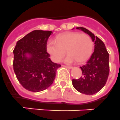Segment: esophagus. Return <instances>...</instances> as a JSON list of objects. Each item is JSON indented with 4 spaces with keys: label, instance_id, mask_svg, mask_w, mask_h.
<instances>
[{
    "label": "esophagus",
    "instance_id": "34e87169",
    "mask_svg": "<svg viewBox=\"0 0 120 120\" xmlns=\"http://www.w3.org/2000/svg\"><path fill=\"white\" fill-rule=\"evenodd\" d=\"M63 66H64V67H65V68H68V69H72V66H65V65H63Z\"/></svg>",
    "mask_w": 120,
    "mask_h": 120
}]
</instances>
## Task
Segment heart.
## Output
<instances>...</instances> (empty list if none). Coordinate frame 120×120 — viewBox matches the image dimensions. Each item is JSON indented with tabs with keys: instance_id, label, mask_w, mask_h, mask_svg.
I'll list each match as a JSON object with an SVG mask.
<instances>
[{
	"instance_id": "obj_1",
	"label": "heart",
	"mask_w": 120,
	"mask_h": 120,
	"mask_svg": "<svg viewBox=\"0 0 120 120\" xmlns=\"http://www.w3.org/2000/svg\"><path fill=\"white\" fill-rule=\"evenodd\" d=\"M68 52L62 62L72 63L85 62L92 54L93 41L91 37L79 32H68L58 35L55 41L49 40L46 43V51L52 60L58 62L65 53Z\"/></svg>"
}]
</instances>
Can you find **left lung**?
<instances>
[{"label": "left lung", "mask_w": 120, "mask_h": 120, "mask_svg": "<svg viewBox=\"0 0 120 120\" xmlns=\"http://www.w3.org/2000/svg\"><path fill=\"white\" fill-rule=\"evenodd\" d=\"M91 37L94 42V52L86 64L80 67L82 76L72 79L76 90L85 94H94L103 88L109 74V54L104 43L97 36L84 27H76Z\"/></svg>", "instance_id": "8db88e82"}]
</instances>
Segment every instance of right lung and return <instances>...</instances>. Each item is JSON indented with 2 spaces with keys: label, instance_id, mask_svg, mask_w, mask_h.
<instances>
[{
  "label": "right lung",
  "instance_id": "add662e5",
  "mask_svg": "<svg viewBox=\"0 0 120 120\" xmlns=\"http://www.w3.org/2000/svg\"><path fill=\"white\" fill-rule=\"evenodd\" d=\"M53 32L35 30L16 43L13 51V69L26 90L39 92L51 86L61 65L51 61L46 45Z\"/></svg>",
  "mask_w": 120,
  "mask_h": 120
}]
</instances>
